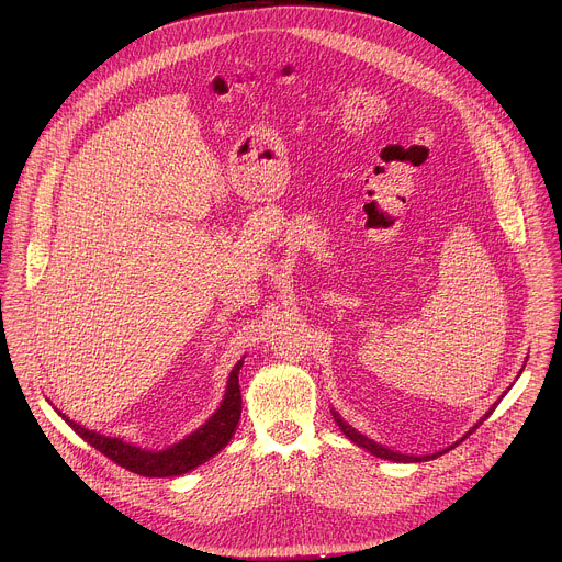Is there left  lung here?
I'll return each instance as SVG.
<instances>
[{
  "label": "left lung",
  "mask_w": 562,
  "mask_h": 562,
  "mask_svg": "<svg viewBox=\"0 0 562 562\" xmlns=\"http://www.w3.org/2000/svg\"><path fill=\"white\" fill-rule=\"evenodd\" d=\"M522 369H525V364H522ZM522 369H520V373H522ZM507 393V391H505ZM505 393L496 400V403L490 407V412L483 416V418H480L460 440H464L469 434H473L480 425H483L492 414H494V409L498 407V403H501V400L505 397ZM331 416H334V420H336V425L340 427V431L353 442V445H358V447H362V449H367L371 456H375V458H382V460H391V462H427V460H434V458H438V456H442V453H447L449 449H453L460 440H456L453 445H449L447 449H440V451H436V453H425V456H409V453H403V451H395V449H391V447H386V445H380V442H375V440H371L369 436H364V434H360L356 427H351L334 407H331Z\"/></svg>",
  "instance_id": "left-lung-1"
}]
</instances>
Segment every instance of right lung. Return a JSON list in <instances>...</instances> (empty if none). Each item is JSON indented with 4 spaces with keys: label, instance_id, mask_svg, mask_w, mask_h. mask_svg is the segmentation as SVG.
<instances>
[{
    "label": "right lung",
    "instance_id": "obj_1",
    "mask_svg": "<svg viewBox=\"0 0 562 562\" xmlns=\"http://www.w3.org/2000/svg\"><path fill=\"white\" fill-rule=\"evenodd\" d=\"M245 364L243 360H237V364L231 369L224 397L220 407L209 416L206 423H202L195 431L184 436L182 440L165 447V449H148L139 447L135 442H128L120 436H106L95 429H87L79 423L70 420L61 412V420L79 436L85 438L91 447L109 456L113 462L122 464L124 469L146 475V477H176L184 475L200 464L209 462L215 453H220L233 438L239 416H243V393H239V369Z\"/></svg>",
    "mask_w": 562,
    "mask_h": 562
}]
</instances>
